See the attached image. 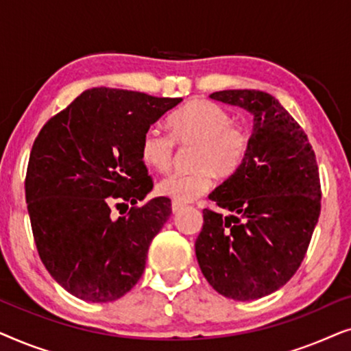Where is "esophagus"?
<instances>
[{
    "label": "esophagus",
    "mask_w": 351,
    "mask_h": 351,
    "mask_svg": "<svg viewBox=\"0 0 351 351\" xmlns=\"http://www.w3.org/2000/svg\"><path fill=\"white\" fill-rule=\"evenodd\" d=\"M184 203H179V201H172V206H171V208H172V213H179V210L180 209H184Z\"/></svg>",
    "instance_id": "obj_1"
}]
</instances>
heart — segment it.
<instances>
[{
  "label": "heart",
  "instance_id": "b5f03b06",
  "mask_svg": "<svg viewBox=\"0 0 351 351\" xmlns=\"http://www.w3.org/2000/svg\"><path fill=\"white\" fill-rule=\"evenodd\" d=\"M171 136L150 128L141 138L143 165L158 172H166L174 158V142L196 143L195 172L171 174L158 185L162 196L190 203L208 193L214 185V174L230 177L237 172L251 147V134L244 126L233 124L228 110L209 100L195 99L176 110L167 118Z\"/></svg>",
  "mask_w": 351,
  "mask_h": 351
}]
</instances>
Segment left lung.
Listing matches in <instances>:
<instances>
[{
    "instance_id": "left-lung-1",
    "label": "left lung",
    "mask_w": 351,
    "mask_h": 351,
    "mask_svg": "<svg viewBox=\"0 0 351 351\" xmlns=\"http://www.w3.org/2000/svg\"><path fill=\"white\" fill-rule=\"evenodd\" d=\"M252 114L243 166L209 199L227 215L203 210L195 243L199 268L219 294L254 300L299 270L321 210V185L308 137L273 95L256 89L209 95Z\"/></svg>"
}]
</instances>
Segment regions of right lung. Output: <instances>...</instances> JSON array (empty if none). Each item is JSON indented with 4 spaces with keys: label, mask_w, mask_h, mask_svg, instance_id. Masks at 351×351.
<instances>
[{
    "label": "right lung",
    "mask_w": 351,
    "mask_h": 351,
    "mask_svg": "<svg viewBox=\"0 0 351 351\" xmlns=\"http://www.w3.org/2000/svg\"><path fill=\"white\" fill-rule=\"evenodd\" d=\"M182 99L93 88L51 118L33 143L25 198L33 238L51 276L86 302H113L132 289L147 252L172 213L153 189L141 138ZM131 202L118 219L111 206Z\"/></svg>",
    "instance_id": "add662e5"
}]
</instances>
